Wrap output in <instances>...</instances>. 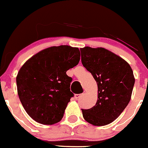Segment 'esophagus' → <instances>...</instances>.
Returning <instances> with one entry per match:
<instances>
[{
    "label": "esophagus",
    "instance_id": "obj_1",
    "mask_svg": "<svg viewBox=\"0 0 148 148\" xmlns=\"http://www.w3.org/2000/svg\"><path fill=\"white\" fill-rule=\"evenodd\" d=\"M83 93H80V94H75V99H78L79 98H80L82 96H83Z\"/></svg>",
    "mask_w": 148,
    "mask_h": 148
}]
</instances>
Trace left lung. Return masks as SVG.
Masks as SVG:
<instances>
[{"mask_svg":"<svg viewBox=\"0 0 148 148\" xmlns=\"http://www.w3.org/2000/svg\"><path fill=\"white\" fill-rule=\"evenodd\" d=\"M83 66L97 83L98 99L89 109H81L85 120L94 126L112 123L127 107L134 87L133 71L121 57L102 47L80 49Z\"/></svg>","mask_w":148,"mask_h":148,"instance_id":"left-lung-1","label":"left lung"}]
</instances>
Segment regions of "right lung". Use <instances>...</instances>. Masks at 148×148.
Returning a JSON list of instances; mask_svg holds the SVG:
<instances>
[{
  "mask_svg": "<svg viewBox=\"0 0 148 148\" xmlns=\"http://www.w3.org/2000/svg\"><path fill=\"white\" fill-rule=\"evenodd\" d=\"M77 47H51L29 58L16 76L18 97L26 113L38 123L56 124L71 97L72 77L66 72L80 61Z\"/></svg>",
  "mask_w": 148,
  "mask_h": 148,
  "instance_id": "add662e5",
  "label": "right lung"
}]
</instances>
